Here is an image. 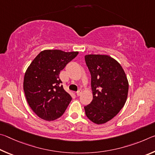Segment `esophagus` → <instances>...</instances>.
Returning <instances> with one entry per match:
<instances>
[{
  "label": "esophagus",
  "mask_w": 155,
  "mask_h": 155,
  "mask_svg": "<svg viewBox=\"0 0 155 155\" xmlns=\"http://www.w3.org/2000/svg\"><path fill=\"white\" fill-rule=\"evenodd\" d=\"M81 94H82V90H78L77 92V96H79L81 95Z\"/></svg>",
  "instance_id": "34e87169"
}]
</instances>
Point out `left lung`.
<instances>
[{
	"mask_svg": "<svg viewBox=\"0 0 155 155\" xmlns=\"http://www.w3.org/2000/svg\"><path fill=\"white\" fill-rule=\"evenodd\" d=\"M85 63L91 74L93 100L84 107L91 122L104 124L116 115L127 101L128 82L118 62L109 55L87 54Z\"/></svg>",
	"mask_w": 155,
	"mask_h": 155,
	"instance_id": "obj_1",
	"label": "left lung"
}]
</instances>
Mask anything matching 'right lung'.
I'll use <instances>...</instances> for the list:
<instances>
[{
  "label": "right lung",
  "instance_id": "obj_1",
  "mask_svg": "<svg viewBox=\"0 0 155 155\" xmlns=\"http://www.w3.org/2000/svg\"><path fill=\"white\" fill-rule=\"evenodd\" d=\"M78 54L77 51L44 50L28 67L23 88L28 105L40 118L54 120L67 109L72 97L63 87L59 74Z\"/></svg>",
  "mask_w": 155,
  "mask_h": 155
}]
</instances>
